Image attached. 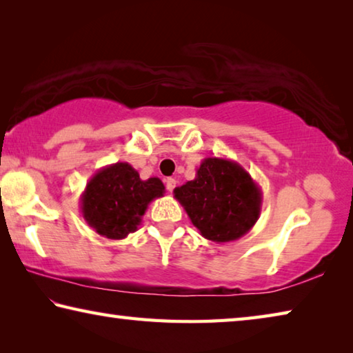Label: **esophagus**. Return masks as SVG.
I'll return each mask as SVG.
<instances>
[{
    "instance_id": "obj_1",
    "label": "esophagus",
    "mask_w": 353,
    "mask_h": 353,
    "mask_svg": "<svg viewBox=\"0 0 353 353\" xmlns=\"http://www.w3.org/2000/svg\"><path fill=\"white\" fill-rule=\"evenodd\" d=\"M165 185H166V190H168L170 193H171V191L176 188V179L168 177V179H166V181H165Z\"/></svg>"
}]
</instances>
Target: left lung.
Instances as JSON below:
<instances>
[{
	"instance_id": "obj_1",
	"label": "left lung",
	"mask_w": 353,
	"mask_h": 353,
	"mask_svg": "<svg viewBox=\"0 0 353 353\" xmlns=\"http://www.w3.org/2000/svg\"><path fill=\"white\" fill-rule=\"evenodd\" d=\"M199 234L214 243L235 241L255 225L261 212V190L240 163L207 157L194 181L174 188Z\"/></svg>"
}]
</instances>
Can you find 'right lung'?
<instances>
[{"label": "right lung", "instance_id": "add662e5", "mask_svg": "<svg viewBox=\"0 0 353 353\" xmlns=\"http://www.w3.org/2000/svg\"><path fill=\"white\" fill-rule=\"evenodd\" d=\"M165 185L159 177L141 181L126 162L112 163L93 174L81 196V213L101 236L123 240L137 230L148 205L162 198Z\"/></svg>", "mask_w": 353, "mask_h": 353}]
</instances>
